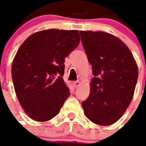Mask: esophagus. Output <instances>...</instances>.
<instances>
[{"mask_svg": "<svg viewBox=\"0 0 146 146\" xmlns=\"http://www.w3.org/2000/svg\"><path fill=\"white\" fill-rule=\"evenodd\" d=\"M80 85H81V83H80V81H76V82H73V86H74L76 89H77L78 87H80Z\"/></svg>", "mask_w": 146, "mask_h": 146, "instance_id": "esophagus-1", "label": "esophagus"}]
</instances>
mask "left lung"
<instances>
[{
    "mask_svg": "<svg viewBox=\"0 0 146 146\" xmlns=\"http://www.w3.org/2000/svg\"><path fill=\"white\" fill-rule=\"evenodd\" d=\"M80 35L95 76L82 108L92 123L109 126L122 117L133 98L138 66L119 38L102 31H80Z\"/></svg>",
    "mask_w": 146,
    "mask_h": 146,
    "instance_id": "obj_1",
    "label": "left lung"
}]
</instances>
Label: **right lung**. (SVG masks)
I'll return each mask as SVG.
<instances>
[{
    "label": "right lung",
    "mask_w": 146,
    "mask_h": 146,
    "mask_svg": "<svg viewBox=\"0 0 146 146\" xmlns=\"http://www.w3.org/2000/svg\"><path fill=\"white\" fill-rule=\"evenodd\" d=\"M78 30L50 29L33 33L17 50L12 79L19 102L38 122L54 117L70 95L63 80L64 58L79 45Z\"/></svg>",
    "instance_id": "1"
}]
</instances>
